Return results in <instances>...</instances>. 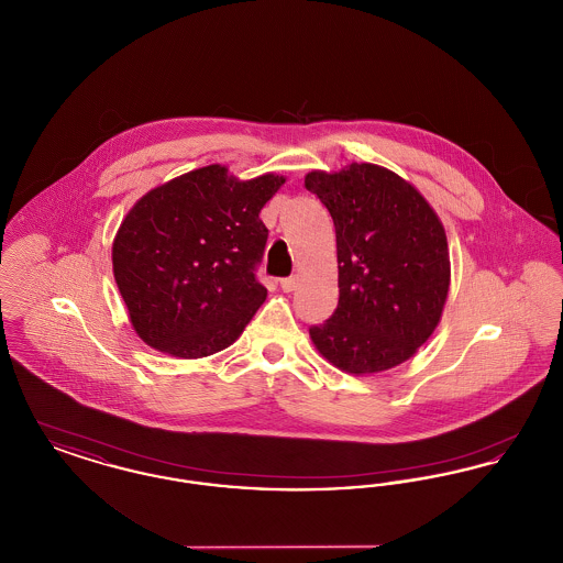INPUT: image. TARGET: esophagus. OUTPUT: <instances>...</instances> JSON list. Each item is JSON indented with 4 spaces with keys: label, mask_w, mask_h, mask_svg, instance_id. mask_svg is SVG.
<instances>
[{
    "label": "esophagus",
    "mask_w": 563,
    "mask_h": 563,
    "mask_svg": "<svg viewBox=\"0 0 563 563\" xmlns=\"http://www.w3.org/2000/svg\"><path fill=\"white\" fill-rule=\"evenodd\" d=\"M280 289L285 291V294H294L295 289H297V278L291 276V278H283L280 280Z\"/></svg>",
    "instance_id": "esophagus-1"
}]
</instances>
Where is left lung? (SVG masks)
Returning a JSON list of instances; mask_svg holds the SVG:
<instances>
[{
    "instance_id": "8db88e82",
    "label": "left lung",
    "mask_w": 563,
    "mask_h": 563,
    "mask_svg": "<svg viewBox=\"0 0 563 563\" xmlns=\"http://www.w3.org/2000/svg\"><path fill=\"white\" fill-rule=\"evenodd\" d=\"M303 184L333 217L340 287L335 312L310 340L346 374L388 372L443 317L452 280L445 228L418 189L379 164L310 170Z\"/></svg>"
}]
</instances>
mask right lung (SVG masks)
I'll list each match as a JSON object with an SVG mask.
<instances>
[{
  "label": "right lung",
  "mask_w": 563,
  "mask_h": 563,
  "mask_svg": "<svg viewBox=\"0 0 563 563\" xmlns=\"http://www.w3.org/2000/svg\"><path fill=\"white\" fill-rule=\"evenodd\" d=\"M285 175L239 179L209 164L150 189L111 244L113 278L134 333L177 358L232 346L266 301L255 280L268 230L260 219Z\"/></svg>",
  "instance_id": "add662e5"
}]
</instances>
